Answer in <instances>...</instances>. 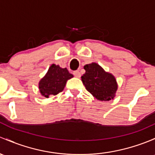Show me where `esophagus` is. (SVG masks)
Returning <instances> with one entry per match:
<instances>
[{"mask_svg": "<svg viewBox=\"0 0 155 155\" xmlns=\"http://www.w3.org/2000/svg\"><path fill=\"white\" fill-rule=\"evenodd\" d=\"M73 75H74V76L77 78H79L81 76V73L79 71H74V72H73Z\"/></svg>", "mask_w": 155, "mask_h": 155, "instance_id": "1", "label": "esophagus"}]
</instances>
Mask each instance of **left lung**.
Masks as SVG:
<instances>
[{"instance_id": "1", "label": "left lung", "mask_w": 155, "mask_h": 155, "mask_svg": "<svg viewBox=\"0 0 155 155\" xmlns=\"http://www.w3.org/2000/svg\"><path fill=\"white\" fill-rule=\"evenodd\" d=\"M84 69L85 73L81 77L82 83L93 97L99 101H109L114 98L118 84L113 74L106 72L95 62L85 64Z\"/></svg>"}]
</instances>
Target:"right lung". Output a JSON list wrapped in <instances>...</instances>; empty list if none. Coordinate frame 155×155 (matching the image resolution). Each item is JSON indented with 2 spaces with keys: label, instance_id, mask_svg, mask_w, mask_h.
<instances>
[{
  "label": "right lung",
  "instance_id": "add662e5",
  "mask_svg": "<svg viewBox=\"0 0 155 155\" xmlns=\"http://www.w3.org/2000/svg\"><path fill=\"white\" fill-rule=\"evenodd\" d=\"M73 77L67 68L59 65H50L45 76L39 81L38 88L42 97L49 98L64 90L67 81Z\"/></svg>",
  "mask_w": 155,
  "mask_h": 155
}]
</instances>
